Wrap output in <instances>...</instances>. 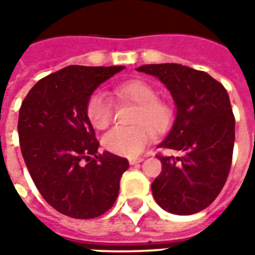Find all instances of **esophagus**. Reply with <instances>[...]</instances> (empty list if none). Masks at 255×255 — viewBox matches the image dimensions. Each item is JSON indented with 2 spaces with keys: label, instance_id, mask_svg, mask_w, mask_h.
<instances>
[{
  "label": "esophagus",
  "instance_id": "1",
  "mask_svg": "<svg viewBox=\"0 0 255 255\" xmlns=\"http://www.w3.org/2000/svg\"><path fill=\"white\" fill-rule=\"evenodd\" d=\"M143 159L142 157H137V159H129V163L132 164V166H134V164H139V163H142Z\"/></svg>",
  "mask_w": 255,
  "mask_h": 255
}]
</instances>
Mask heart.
Wrapping results in <instances>:
<instances>
[{
	"instance_id": "heart-1",
	"label": "heart",
	"mask_w": 255,
	"mask_h": 255,
	"mask_svg": "<svg viewBox=\"0 0 255 255\" xmlns=\"http://www.w3.org/2000/svg\"><path fill=\"white\" fill-rule=\"evenodd\" d=\"M115 95L126 102L137 105L132 128H113L103 136V147L109 152L136 157L152 142L154 132H166L174 121V109L170 103L159 99L152 85L133 79L115 86ZM86 116L93 128L105 129L113 119V105L108 95L95 92L86 103Z\"/></svg>"
}]
</instances>
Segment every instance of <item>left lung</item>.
Masks as SVG:
<instances>
[{
	"instance_id": "1",
	"label": "left lung",
	"mask_w": 255,
	"mask_h": 255,
	"mask_svg": "<svg viewBox=\"0 0 255 255\" xmlns=\"http://www.w3.org/2000/svg\"><path fill=\"white\" fill-rule=\"evenodd\" d=\"M170 91L176 103L173 128L159 147L181 156H157L162 171L152 183L156 203L171 214L189 216L209 207L229 177L234 126L229 93L210 75L179 64L137 68Z\"/></svg>"
}]
</instances>
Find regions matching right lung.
Returning <instances> with one entry per match:
<instances>
[{
	"mask_svg": "<svg viewBox=\"0 0 255 255\" xmlns=\"http://www.w3.org/2000/svg\"><path fill=\"white\" fill-rule=\"evenodd\" d=\"M123 68L66 66L38 81L21 105L18 136L25 164L46 203L68 217H99L118 199L129 162L98 153L86 103Z\"/></svg>",
	"mask_w": 255,
	"mask_h": 255,
	"instance_id": "right-lung-1",
	"label": "right lung"
}]
</instances>
